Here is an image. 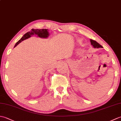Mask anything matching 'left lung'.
Wrapping results in <instances>:
<instances>
[{
    "mask_svg": "<svg viewBox=\"0 0 121 121\" xmlns=\"http://www.w3.org/2000/svg\"><path fill=\"white\" fill-rule=\"evenodd\" d=\"M90 40H91V44L92 45V46H93L94 48H102V46L101 45H100L98 43H97L96 41L92 39H91Z\"/></svg>",
    "mask_w": 121,
    "mask_h": 121,
    "instance_id": "1",
    "label": "left lung"
}]
</instances>
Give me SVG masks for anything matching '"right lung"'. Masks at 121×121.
Here are the masks:
<instances>
[{
  "label": "right lung",
  "instance_id": "right-lung-1",
  "mask_svg": "<svg viewBox=\"0 0 121 121\" xmlns=\"http://www.w3.org/2000/svg\"><path fill=\"white\" fill-rule=\"evenodd\" d=\"M34 34L37 35L38 37L41 38H47L49 36V32H48L47 29H32L31 31L28 32L27 33H26V34L23 35V36L21 39L18 41L16 43V44L15 45L14 47H16V46L19 44L20 43H21L22 41L27 39V38H29L31 36V35Z\"/></svg>",
  "mask_w": 121,
  "mask_h": 121
}]
</instances>
